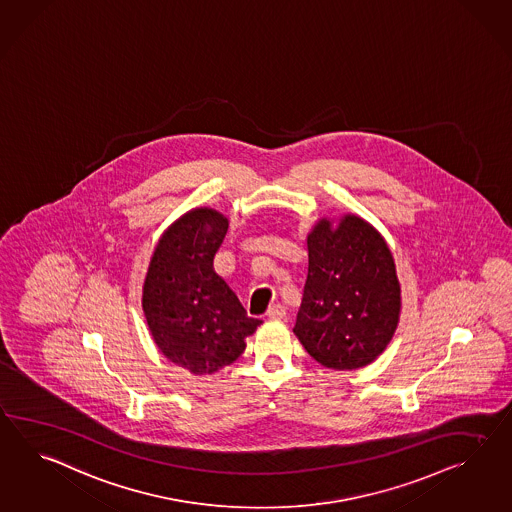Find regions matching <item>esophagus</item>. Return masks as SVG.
Listing matches in <instances>:
<instances>
[{"instance_id": "34e87169", "label": "esophagus", "mask_w": 512, "mask_h": 512, "mask_svg": "<svg viewBox=\"0 0 512 512\" xmlns=\"http://www.w3.org/2000/svg\"><path fill=\"white\" fill-rule=\"evenodd\" d=\"M265 315L269 319H284L286 317V308L282 304H273V306H269V310H267Z\"/></svg>"}]
</instances>
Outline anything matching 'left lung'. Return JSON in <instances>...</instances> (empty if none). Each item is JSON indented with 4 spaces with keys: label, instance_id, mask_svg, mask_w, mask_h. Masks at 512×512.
<instances>
[{
    "label": "left lung",
    "instance_id": "left-lung-1",
    "mask_svg": "<svg viewBox=\"0 0 512 512\" xmlns=\"http://www.w3.org/2000/svg\"><path fill=\"white\" fill-rule=\"evenodd\" d=\"M308 275L293 332L321 366L366 367L384 353L401 315L394 256L373 224L347 213L308 234Z\"/></svg>",
    "mask_w": 512,
    "mask_h": 512
}]
</instances>
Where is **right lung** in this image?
Masks as SVG:
<instances>
[{
  "label": "right lung",
  "mask_w": 512,
  "mask_h": 512,
  "mask_svg": "<svg viewBox=\"0 0 512 512\" xmlns=\"http://www.w3.org/2000/svg\"><path fill=\"white\" fill-rule=\"evenodd\" d=\"M228 219L195 208L161 234L143 284L146 325L163 356L193 375L234 364L262 325L213 269Z\"/></svg>",
  "instance_id": "1"
}]
</instances>
